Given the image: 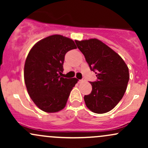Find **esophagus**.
Masks as SVG:
<instances>
[{
  "label": "esophagus",
  "instance_id": "34e87169",
  "mask_svg": "<svg viewBox=\"0 0 148 148\" xmlns=\"http://www.w3.org/2000/svg\"><path fill=\"white\" fill-rule=\"evenodd\" d=\"M84 81H85V79H84L79 80V83H82V82H84Z\"/></svg>",
  "mask_w": 148,
  "mask_h": 148
}]
</instances>
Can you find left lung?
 <instances>
[{
	"label": "left lung",
	"instance_id": "8db88e82",
	"mask_svg": "<svg viewBox=\"0 0 148 148\" xmlns=\"http://www.w3.org/2000/svg\"><path fill=\"white\" fill-rule=\"evenodd\" d=\"M97 80L90 82L92 92L84 96L86 106L95 113L110 111L122 99L130 79L125 61L113 49L97 39L75 40Z\"/></svg>",
	"mask_w": 148,
	"mask_h": 148
}]
</instances>
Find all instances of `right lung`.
Segmentation results:
<instances>
[{
  "label": "right lung",
  "mask_w": 148,
  "mask_h": 148,
  "mask_svg": "<svg viewBox=\"0 0 148 148\" xmlns=\"http://www.w3.org/2000/svg\"><path fill=\"white\" fill-rule=\"evenodd\" d=\"M76 49L71 39L53 35L37 42L25 62L24 81L33 102L42 111L55 113L63 109L76 78L60 76L63 72L66 53Z\"/></svg>",
  "instance_id": "add662e5"
}]
</instances>
